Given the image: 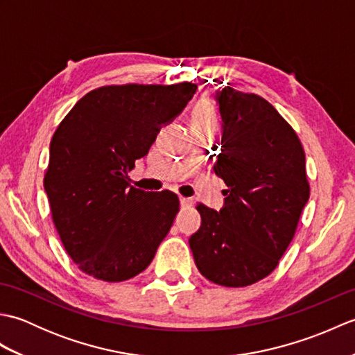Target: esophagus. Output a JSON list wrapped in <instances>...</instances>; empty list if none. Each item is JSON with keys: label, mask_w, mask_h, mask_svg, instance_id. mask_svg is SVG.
<instances>
[{"label": "esophagus", "mask_w": 355, "mask_h": 355, "mask_svg": "<svg viewBox=\"0 0 355 355\" xmlns=\"http://www.w3.org/2000/svg\"><path fill=\"white\" fill-rule=\"evenodd\" d=\"M180 205L183 207H191L193 205V201L191 198H184V197H180Z\"/></svg>", "instance_id": "34e87169"}]
</instances>
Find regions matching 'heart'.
Wrapping results in <instances>:
<instances>
[{"mask_svg": "<svg viewBox=\"0 0 355 355\" xmlns=\"http://www.w3.org/2000/svg\"><path fill=\"white\" fill-rule=\"evenodd\" d=\"M192 128H218V114L210 101H200L192 111Z\"/></svg>", "mask_w": 355, "mask_h": 355, "instance_id": "obj_1", "label": "heart"}]
</instances>
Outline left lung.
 I'll return each instance as SVG.
<instances>
[{"instance_id":"8db88e82","label":"left lung","mask_w":355,"mask_h":355,"mask_svg":"<svg viewBox=\"0 0 355 355\" xmlns=\"http://www.w3.org/2000/svg\"><path fill=\"white\" fill-rule=\"evenodd\" d=\"M214 166L224 180V207L197 206L201 227L189 239L200 273L223 286H247L273 271L296 233L310 198L305 153L296 131L273 105L224 87Z\"/></svg>"}]
</instances>
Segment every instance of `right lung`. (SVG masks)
I'll use <instances>...</instances> for the list:
<instances>
[{
	"mask_svg": "<svg viewBox=\"0 0 355 355\" xmlns=\"http://www.w3.org/2000/svg\"><path fill=\"white\" fill-rule=\"evenodd\" d=\"M195 92L191 82L101 87L56 128L44 189L65 252L85 275L122 282L154 259L180 201L169 191L135 189L128 172Z\"/></svg>",
	"mask_w": 355,
	"mask_h": 355,
	"instance_id": "add662e5",
	"label": "right lung"
}]
</instances>
